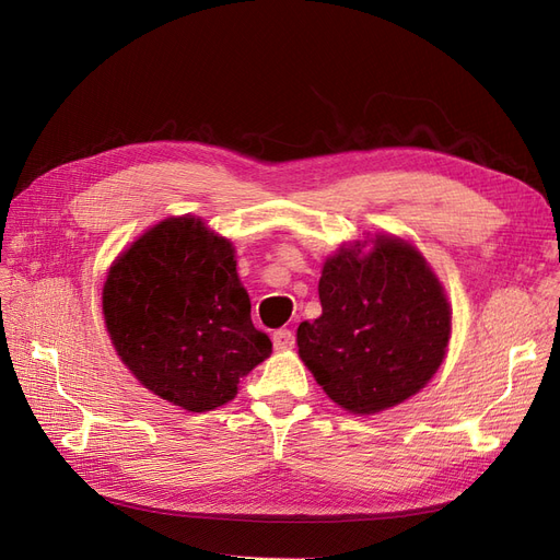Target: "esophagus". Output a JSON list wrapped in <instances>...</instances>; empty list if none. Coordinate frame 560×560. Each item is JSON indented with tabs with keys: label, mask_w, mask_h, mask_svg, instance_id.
<instances>
[{
	"label": "esophagus",
	"mask_w": 560,
	"mask_h": 560,
	"mask_svg": "<svg viewBox=\"0 0 560 560\" xmlns=\"http://www.w3.org/2000/svg\"><path fill=\"white\" fill-rule=\"evenodd\" d=\"M273 348L278 352H287L294 348V334L290 329H278L273 331Z\"/></svg>",
	"instance_id": "esophagus-1"
}]
</instances>
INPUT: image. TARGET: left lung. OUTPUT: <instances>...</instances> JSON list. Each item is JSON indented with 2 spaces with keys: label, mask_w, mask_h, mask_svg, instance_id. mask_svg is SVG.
Instances as JSON below:
<instances>
[{
  "label": "left lung",
  "mask_w": 560,
  "mask_h": 560,
  "mask_svg": "<svg viewBox=\"0 0 560 560\" xmlns=\"http://www.w3.org/2000/svg\"><path fill=\"white\" fill-rule=\"evenodd\" d=\"M343 243L322 264L315 322L296 329L299 358L327 397L374 416L425 387L444 364L451 303L420 249L393 233Z\"/></svg>",
  "instance_id": "1"
}]
</instances>
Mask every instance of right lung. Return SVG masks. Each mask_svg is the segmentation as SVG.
<instances>
[{
	"label": "right lung",
	"instance_id": "obj_1",
	"mask_svg": "<svg viewBox=\"0 0 560 560\" xmlns=\"http://www.w3.org/2000/svg\"><path fill=\"white\" fill-rule=\"evenodd\" d=\"M235 247L200 217H167L107 270L103 315L112 346L149 393L191 413L238 395L273 352L252 325Z\"/></svg>",
	"mask_w": 560,
	"mask_h": 560
}]
</instances>
